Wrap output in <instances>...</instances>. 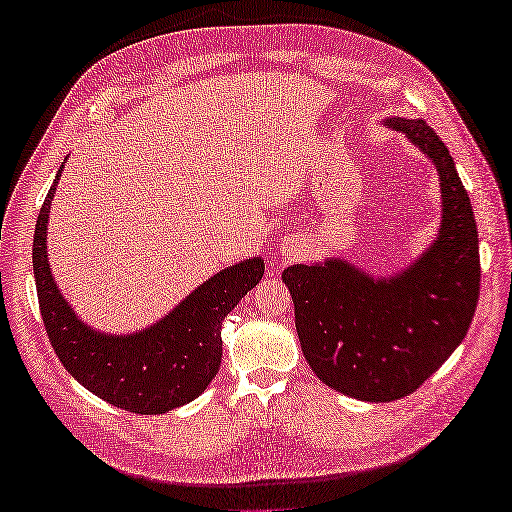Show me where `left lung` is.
Here are the masks:
<instances>
[{
  "label": "left lung",
  "instance_id": "left-lung-1",
  "mask_svg": "<svg viewBox=\"0 0 512 512\" xmlns=\"http://www.w3.org/2000/svg\"><path fill=\"white\" fill-rule=\"evenodd\" d=\"M383 123L437 168L442 221L435 241L389 278H371L339 257L282 273L307 364L321 383L369 403L403 399L442 367L465 339L481 289L472 202L449 150L424 120Z\"/></svg>",
  "mask_w": 512,
  "mask_h": 512
}]
</instances>
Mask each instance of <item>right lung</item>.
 <instances>
[{
  "label": "right lung",
  "instance_id": "add662e5",
  "mask_svg": "<svg viewBox=\"0 0 512 512\" xmlns=\"http://www.w3.org/2000/svg\"><path fill=\"white\" fill-rule=\"evenodd\" d=\"M63 164L40 207L34 234L38 305L54 353L88 392L136 415H161L198 399L221 367L223 319L262 280L264 259L250 257L218 271L164 319L139 332L93 330L63 298L47 262V223Z\"/></svg>",
  "mask_w": 512,
  "mask_h": 512
}]
</instances>
